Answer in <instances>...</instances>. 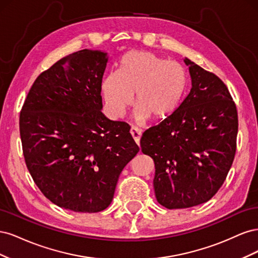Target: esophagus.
Masks as SVG:
<instances>
[{
  "instance_id": "34e87169",
  "label": "esophagus",
  "mask_w": 258,
  "mask_h": 258,
  "mask_svg": "<svg viewBox=\"0 0 258 258\" xmlns=\"http://www.w3.org/2000/svg\"><path fill=\"white\" fill-rule=\"evenodd\" d=\"M130 134L132 136V138L135 139L136 143L139 145L140 144V140H141V137H142V131L141 129H139L138 127H132L130 129Z\"/></svg>"
}]
</instances>
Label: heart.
<instances>
[{
    "mask_svg": "<svg viewBox=\"0 0 258 258\" xmlns=\"http://www.w3.org/2000/svg\"><path fill=\"white\" fill-rule=\"evenodd\" d=\"M187 73L177 62L168 61L151 51L131 50L121 58L118 71L102 81V92L108 111L121 117L134 101L135 119L151 117L166 119L181 105L187 88Z\"/></svg>",
    "mask_w": 258,
    "mask_h": 258,
    "instance_id": "obj_1",
    "label": "heart"
}]
</instances>
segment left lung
<instances>
[{"label": "left lung", "mask_w": 258, "mask_h": 258, "mask_svg": "<svg viewBox=\"0 0 258 258\" xmlns=\"http://www.w3.org/2000/svg\"><path fill=\"white\" fill-rule=\"evenodd\" d=\"M191 88L177 110L141 138L155 162L154 189L161 206L184 209L209 201L232 165L238 114L226 85L188 58Z\"/></svg>", "instance_id": "obj_1"}]
</instances>
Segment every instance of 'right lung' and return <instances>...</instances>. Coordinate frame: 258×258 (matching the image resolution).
I'll use <instances>...</instances> for the list:
<instances>
[{"label":"right lung","instance_id":"add662e5","mask_svg":"<svg viewBox=\"0 0 258 258\" xmlns=\"http://www.w3.org/2000/svg\"><path fill=\"white\" fill-rule=\"evenodd\" d=\"M107 52L83 49L60 59L31 87L20 113L27 167L52 204L74 212L103 211L140 148L129 124L102 113Z\"/></svg>","mask_w":258,"mask_h":258}]
</instances>
